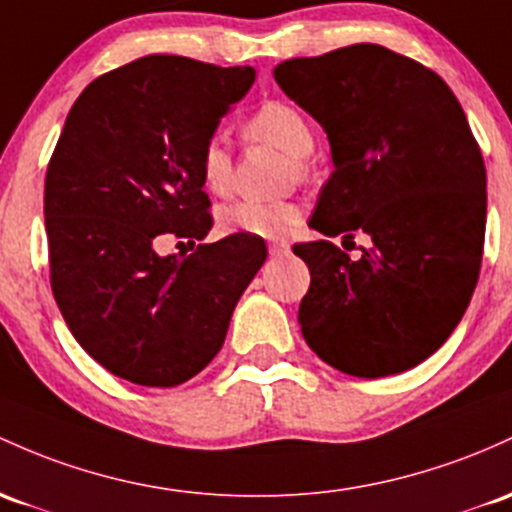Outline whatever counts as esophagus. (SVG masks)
I'll return each mask as SVG.
<instances>
[{
    "label": "esophagus",
    "mask_w": 512,
    "mask_h": 512,
    "mask_svg": "<svg viewBox=\"0 0 512 512\" xmlns=\"http://www.w3.org/2000/svg\"><path fill=\"white\" fill-rule=\"evenodd\" d=\"M289 243H284V240H277V243H269V255L272 257H284L289 255Z\"/></svg>",
    "instance_id": "obj_1"
}]
</instances>
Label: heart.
<instances>
[{"mask_svg": "<svg viewBox=\"0 0 512 512\" xmlns=\"http://www.w3.org/2000/svg\"><path fill=\"white\" fill-rule=\"evenodd\" d=\"M247 140L269 143L291 157V172L306 174V155L313 150V128L306 114L286 99H267L243 121ZM201 184L211 194H226L233 182V157L218 138L201 148L196 160ZM301 209L291 201L240 199L218 211V226L223 233L252 235V238H277L299 223Z\"/></svg>", "mask_w": 512, "mask_h": 512, "instance_id": "1", "label": "heart"}]
</instances>
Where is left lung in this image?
Returning <instances> with one entry per match:
<instances>
[{
	"label": "left lung",
	"mask_w": 512,
	"mask_h": 512,
	"mask_svg": "<svg viewBox=\"0 0 512 512\" xmlns=\"http://www.w3.org/2000/svg\"><path fill=\"white\" fill-rule=\"evenodd\" d=\"M274 80L325 128L335 170L296 243L311 286L299 323L330 367L376 379L442 347L481 272L486 167L452 89L376 43L284 60ZM367 232L352 261L330 237Z\"/></svg>",
	"instance_id": "8db88e82"
}]
</instances>
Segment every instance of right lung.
<instances>
[{"mask_svg":"<svg viewBox=\"0 0 512 512\" xmlns=\"http://www.w3.org/2000/svg\"><path fill=\"white\" fill-rule=\"evenodd\" d=\"M252 82L247 65L145 55L89 82L67 114L43 196L50 286L84 352L121 379L167 389L199 374L267 260L265 240L238 233L154 250L211 230L196 160Z\"/></svg>","mask_w":512,"mask_h":512,"instance_id":"right-lung-1","label":"right lung"}]
</instances>
